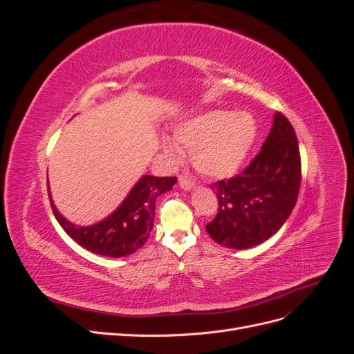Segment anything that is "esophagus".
Listing matches in <instances>:
<instances>
[{"label": "esophagus", "mask_w": 354, "mask_h": 354, "mask_svg": "<svg viewBox=\"0 0 354 354\" xmlns=\"http://www.w3.org/2000/svg\"><path fill=\"white\" fill-rule=\"evenodd\" d=\"M178 186L183 189V190H192L195 187V185H194V181H190V180H187V178H185V177H180L178 178Z\"/></svg>", "instance_id": "obj_1"}]
</instances>
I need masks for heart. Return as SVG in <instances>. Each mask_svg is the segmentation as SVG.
Instances as JSON below:
<instances>
[{
    "instance_id": "1",
    "label": "heart",
    "mask_w": 354,
    "mask_h": 354,
    "mask_svg": "<svg viewBox=\"0 0 354 354\" xmlns=\"http://www.w3.org/2000/svg\"><path fill=\"white\" fill-rule=\"evenodd\" d=\"M259 136V125L248 112L207 111L187 118L174 128V140L190 152L192 164L208 178H227L236 174L248 158ZM165 152L177 158L174 146Z\"/></svg>"
}]
</instances>
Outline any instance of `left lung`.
<instances>
[{"instance_id": "left-lung-1", "label": "left lung", "mask_w": 354, "mask_h": 354, "mask_svg": "<svg viewBox=\"0 0 354 354\" xmlns=\"http://www.w3.org/2000/svg\"><path fill=\"white\" fill-rule=\"evenodd\" d=\"M301 183L294 127L276 112L260 153L241 176L214 183L218 214L207 232L217 243L248 250L270 239L292 212Z\"/></svg>"}]
</instances>
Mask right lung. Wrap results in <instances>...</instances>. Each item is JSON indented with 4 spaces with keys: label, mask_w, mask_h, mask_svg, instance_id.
I'll use <instances>...</instances> for the list:
<instances>
[{
    "label": "right lung",
    "mask_w": 354,
    "mask_h": 354,
    "mask_svg": "<svg viewBox=\"0 0 354 354\" xmlns=\"http://www.w3.org/2000/svg\"><path fill=\"white\" fill-rule=\"evenodd\" d=\"M176 181V177L142 176L113 212L90 226L69 221L56 208L50 189L48 195L59 224L75 242L97 255L118 259L142 248L153 229L158 196L173 189Z\"/></svg>",
    "instance_id": "add662e5"
}]
</instances>
